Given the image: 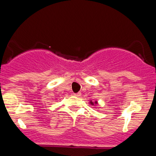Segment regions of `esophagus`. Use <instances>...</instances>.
<instances>
[{
  "label": "esophagus",
  "instance_id": "34e87169",
  "mask_svg": "<svg viewBox=\"0 0 156 156\" xmlns=\"http://www.w3.org/2000/svg\"><path fill=\"white\" fill-rule=\"evenodd\" d=\"M81 95V92H78V93H74V95H75V96H80V95Z\"/></svg>",
  "mask_w": 156,
  "mask_h": 156
}]
</instances>
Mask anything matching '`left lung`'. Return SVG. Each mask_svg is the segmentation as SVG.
<instances>
[{
    "mask_svg": "<svg viewBox=\"0 0 156 156\" xmlns=\"http://www.w3.org/2000/svg\"><path fill=\"white\" fill-rule=\"evenodd\" d=\"M95 103H96V102H95ZM91 104H92V105H94V104H93V102H91Z\"/></svg>",
    "mask_w": 156,
    "mask_h": 156,
    "instance_id": "left-lung-1",
    "label": "left lung"
}]
</instances>
